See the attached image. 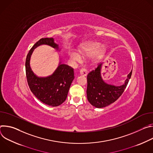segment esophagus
<instances>
[{
  "label": "esophagus",
  "instance_id": "1",
  "mask_svg": "<svg viewBox=\"0 0 153 153\" xmlns=\"http://www.w3.org/2000/svg\"><path fill=\"white\" fill-rule=\"evenodd\" d=\"M87 74H88V71H87V70L85 69V68H82L80 70V74L83 76H86Z\"/></svg>",
  "mask_w": 153,
  "mask_h": 153
}]
</instances>
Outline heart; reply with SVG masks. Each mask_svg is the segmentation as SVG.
Returning <instances> with one entry per match:
<instances>
[{"instance_id": "1", "label": "heart", "mask_w": 153, "mask_h": 153, "mask_svg": "<svg viewBox=\"0 0 153 153\" xmlns=\"http://www.w3.org/2000/svg\"><path fill=\"white\" fill-rule=\"evenodd\" d=\"M106 51V47L102 46L101 43L91 42L85 43L79 50V54L83 57H90L94 56V60L96 62L104 56ZM70 57L74 61H80L81 59L80 56L75 52L70 53Z\"/></svg>"}]
</instances>
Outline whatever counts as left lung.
Returning <instances> with one entry per match:
<instances>
[{
    "label": "left lung",
    "mask_w": 153,
    "mask_h": 153,
    "mask_svg": "<svg viewBox=\"0 0 153 153\" xmlns=\"http://www.w3.org/2000/svg\"><path fill=\"white\" fill-rule=\"evenodd\" d=\"M102 64L90 72L87 76V99L94 106L99 108L105 107L117 100L122 94L132 74V70L121 86H114L105 83L100 74Z\"/></svg>",
    "instance_id": "8db88e82"
}]
</instances>
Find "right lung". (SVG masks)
<instances>
[{
	"label": "right lung",
	"instance_id": "add662e5",
	"mask_svg": "<svg viewBox=\"0 0 153 153\" xmlns=\"http://www.w3.org/2000/svg\"><path fill=\"white\" fill-rule=\"evenodd\" d=\"M41 45H48L59 49L53 38H42L28 53L25 62L27 82L33 94L42 102L51 106H57L66 100L71 84L74 79V69L67 65L59 63L54 73L47 77H39L32 71L30 60L34 49Z\"/></svg>",
	"mask_w": 153,
	"mask_h": 153
}]
</instances>
